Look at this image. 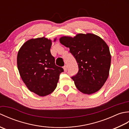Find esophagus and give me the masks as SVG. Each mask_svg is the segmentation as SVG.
I'll return each instance as SVG.
<instances>
[{"mask_svg": "<svg viewBox=\"0 0 129 129\" xmlns=\"http://www.w3.org/2000/svg\"><path fill=\"white\" fill-rule=\"evenodd\" d=\"M63 69H64V70L65 72H67V70H68V67L67 66V65H65V66L63 67Z\"/></svg>", "mask_w": 129, "mask_h": 129, "instance_id": "esophagus-1", "label": "esophagus"}]
</instances>
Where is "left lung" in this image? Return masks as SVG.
<instances>
[{"instance_id": "8db88e82", "label": "left lung", "mask_w": 129, "mask_h": 129, "mask_svg": "<svg viewBox=\"0 0 129 129\" xmlns=\"http://www.w3.org/2000/svg\"><path fill=\"white\" fill-rule=\"evenodd\" d=\"M60 43L74 56L79 67L78 73L72 79L79 91L92 94L105 84L109 74L111 55L108 45L94 34H78L74 38L62 37Z\"/></svg>"}]
</instances>
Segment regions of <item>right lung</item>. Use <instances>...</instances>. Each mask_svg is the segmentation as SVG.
Instances as JSON below:
<instances>
[{"label": "right lung", "instance_id": "1", "mask_svg": "<svg viewBox=\"0 0 129 129\" xmlns=\"http://www.w3.org/2000/svg\"><path fill=\"white\" fill-rule=\"evenodd\" d=\"M51 44V40L45 37L31 39L18 53L17 66L21 79L30 91L40 96L54 91L60 73L64 72L55 64L50 53Z\"/></svg>", "mask_w": 129, "mask_h": 129}]
</instances>
